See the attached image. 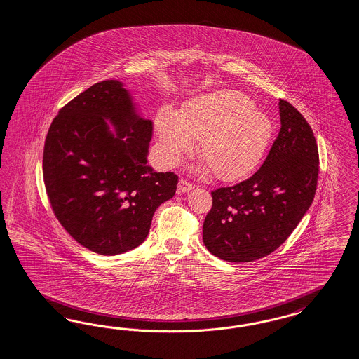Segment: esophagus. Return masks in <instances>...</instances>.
<instances>
[{"label": "esophagus", "mask_w": 359, "mask_h": 359, "mask_svg": "<svg viewBox=\"0 0 359 359\" xmlns=\"http://www.w3.org/2000/svg\"><path fill=\"white\" fill-rule=\"evenodd\" d=\"M194 188H195V185L188 183V182L184 180V179L179 180V184H177V189H179V192H182V194H187V192L192 191Z\"/></svg>", "instance_id": "obj_1"}]
</instances>
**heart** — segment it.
<instances>
[{
	"label": "heart",
	"instance_id": "1",
	"mask_svg": "<svg viewBox=\"0 0 359 359\" xmlns=\"http://www.w3.org/2000/svg\"><path fill=\"white\" fill-rule=\"evenodd\" d=\"M161 161L167 167L179 163L194 141L217 179L234 182L250 175L264 158L273 125L254 101L237 90H219L192 98L176 116L161 110L155 118Z\"/></svg>",
	"mask_w": 359,
	"mask_h": 359
}]
</instances>
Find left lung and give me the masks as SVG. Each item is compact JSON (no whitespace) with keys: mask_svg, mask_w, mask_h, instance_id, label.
Returning <instances> with one entry per match:
<instances>
[{"mask_svg":"<svg viewBox=\"0 0 359 359\" xmlns=\"http://www.w3.org/2000/svg\"><path fill=\"white\" fill-rule=\"evenodd\" d=\"M280 130L261 168L238 184L212 192L203 226L209 252L222 261L252 262L276 250L309 209L318 151L302 113L279 100Z\"/></svg>","mask_w":359,"mask_h":359,"instance_id":"obj_1","label":"left lung"}]
</instances>
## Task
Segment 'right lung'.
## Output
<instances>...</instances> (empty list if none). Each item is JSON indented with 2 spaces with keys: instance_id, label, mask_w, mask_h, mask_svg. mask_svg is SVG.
Listing matches in <instances>:
<instances>
[{
  "instance_id": "add662e5",
  "label": "right lung",
  "mask_w": 359,
  "mask_h": 359,
  "mask_svg": "<svg viewBox=\"0 0 359 359\" xmlns=\"http://www.w3.org/2000/svg\"><path fill=\"white\" fill-rule=\"evenodd\" d=\"M152 121L142 117L120 80H105L69 101L44 143L43 179L55 216L100 255L146 239L156 208L172 198L177 176L147 164Z\"/></svg>"
}]
</instances>
